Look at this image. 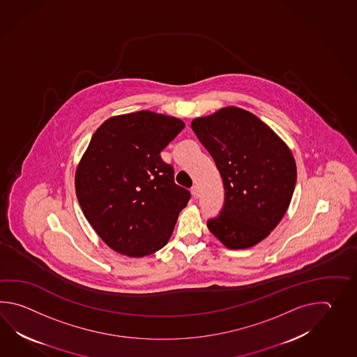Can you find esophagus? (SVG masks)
<instances>
[{
    "instance_id": "1",
    "label": "esophagus",
    "mask_w": 357,
    "mask_h": 357,
    "mask_svg": "<svg viewBox=\"0 0 357 357\" xmlns=\"http://www.w3.org/2000/svg\"><path fill=\"white\" fill-rule=\"evenodd\" d=\"M191 194H192V197H199V188H197V186H192V188H191Z\"/></svg>"
}]
</instances>
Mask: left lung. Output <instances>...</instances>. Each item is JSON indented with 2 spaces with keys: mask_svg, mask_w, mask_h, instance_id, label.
Listing matches in <instances>:
<instances>
[{
  "mask_svg": "<svg viewBox=\"0 0 357 357\" xmlns=\"http://www.w3.org/2000/svg\"><path fill=\"white\" fill-rule=\"evenodd\" d=\"M212 155L225 185V204L206 222L228 249H248L264 240L287 212L296 185L289 146L255 114L238 107L191 122Z\"/></svg>",
  "mask_w": 357,
  "mask_h": 357,
  "instance_id": "left-lung-1",
  "label": "left lung"
}]
</instances>
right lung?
<instances>
[{"instance_id": "right-lung-1", "label": "right lung", "mask_w": 357, "mask_h": 357, "mask_svg": "<svg viewBox=\"0 0 357 357\" xmlns=\"http://www.w3.org/2000/svg\"><path fill=\"white\" fill-rule=\"evenodd\" d=\"M185 128L181 120L139 111L108 119L93 134L76 168L84 215L114 251L140 258L162 249L189 190L176 185L160 152Z\"/></svg>"}]
</instances>
